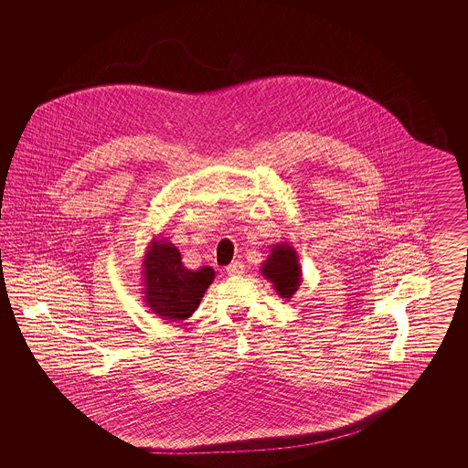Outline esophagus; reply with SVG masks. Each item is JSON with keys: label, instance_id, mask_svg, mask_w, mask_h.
<instances>
[{"label": "esophagus", "instance_id": "1", "mask_svg": "<svg viewBox=\"0 0 468 468\" xmlns=\"http://www.w3.org/2000/svg\"><path fill=\"white\" fill-rule=\"evenodd\" d=\"M243 272H245V266H243L241 262H239V261L231 262L227 268L228 276H241Z\"/></svg>", "mask_w": 468, "mask_h": 468}]
</instances>
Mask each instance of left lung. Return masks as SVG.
<instances>
[{"instance_id": "1", "label": "left lung", "mask_w": 468, "mask_h": 468, "mask_svg": "<svg viewBox=\"0 0 468 468\" xmlns=\"http://www.w3.org/2000/svg\"><path fill=\"white\" fill-rule=\"evenodd\" d=\"M261 274L272 283L280 297L293 298L302 284V266L295 247L286 241L272 245L268 259L261 266Z\"/></svg>"}]
</instances>
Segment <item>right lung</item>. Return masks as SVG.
<instances>
[{"instance_id": "1", "label": "right lung", "mask_w": 468, "mask_h": 468, "mask_svg": "<svg viewBox=\"0 0 468 468\" xmlns=\"http://www.w3.org/2000/svg\"><path fill=\"white\" fill-rule=\"evenodd\" d=\"M145 249L141 271L145 307L168 323L188 319L213 283V268L186 270L180 250L166 239L154 237Z\"/></svg>"}]
</instances>
